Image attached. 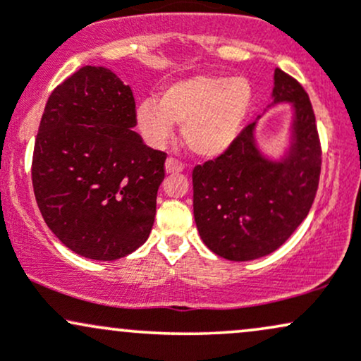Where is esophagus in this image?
<instances>
[{"label": "esophagus", "instance_id": "esophagus-1", "mask_svg": "<svg viewBox=\"0 0 361 361\" xmlns=\"http://www.w3.org/2000/svg\"><path fill=\"white\" fill-rule=\"evenodd\" d=\"M164 168H166V173H180V171H183V164H181L180 161H176L175 157H168L166 164H164Z\"/></svg>", "mask_w": 361, "mask_h": 361}]
</instances>
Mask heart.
Returning a JSON list of instances; mask_svg holds the SVG:
<instances>
[{"label": "heart", "mask_w": 361, "mask_h": 361, "mask_svg": "<svg viewBox=\"0 0 361 361\" xmlns=\"http://www.w3.org/2000/svg\"><path fill=\"white\" fill-rule=\"evenodd\" d=\"M252 103L246 78L195 74L161 91L159 103L146 98L135 109V123L151 146H161L181 126V140L195 156H221L241 132Z\"/></svg>", "instance_id": "1"}]
</instances>
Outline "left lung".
I'll list each match as a JSON object with an SVG mask.
<instances>
[{
	"mask_svg": "<svg viewBox=\"0 0 361 361\" xmlns=\"http://www.w3.org/2000/svg\"><path fill=\"white\" fill-rule=\"evenodd\" d=\"M273 103L292 105L290 147L270 159L256 144V122L224 154L193 169V215L210 251L231 261L267 256L307 217L321 175V142L309 94L275 69ZM259 118V117H258Z\"/></svg>",
	"mask_w": 361,
	"mask_h": 361,
	"instance_id": "left-lung-1",
	"label": "left lung"
}]
</instances>
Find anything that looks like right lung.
<instances>
[{"label": "right lung", "mask_w": 361, "mask_h": 361, "mask_svg": "<svg viewBox=\"0 0 361 361\" xmlns=\"http://www.w3.org/2000/svg\"><path fill=\"white\" fill-rule=\"evenodd\" d=\"M134 127L130 86L102 66L81 68L45 105L32 159L35 200L56 238L85 258H123L152 229L166 154Z\"/></svg>", "instance_id": "add662e5"}]
</instances>
